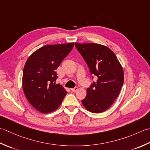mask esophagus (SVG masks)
<instances>
[{
	"label": "esophagus",
	"instance_id": "obj_1",
	"mask_svg": "<svg viewBox=\"0 0 150 150\" xmlns=\"http://www.w3.org/2000/svg\"><path fill=\"white\" fill-rule=\"evenodd\" d=\"M78 90V87H74V88H71V91L72 92H76V91Z\"/></svg>",
	"mask_w": 150,
	"mask_h": 150
}]
</instances>
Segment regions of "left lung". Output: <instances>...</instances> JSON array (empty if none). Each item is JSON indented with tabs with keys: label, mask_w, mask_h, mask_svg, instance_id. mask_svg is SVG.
<instances>
[{
	"label": "left lung",
	"mask_w": 150,
	"mask_h": 150,
	"mask_svg": "<svg viewBox=\"0 0 150 150\" xmlns=\"http://www.w3.org/2000/svg\"><path fill=\"white\" fill-rule=\"evenodd\" d=\"M75 46L91 74L98 78L87 89L82 103L87 111L100 113L111 107L120 93L124 79L123 69L113 52L106 46L78 42Z\"/></svg>",
	"instance_id": "8db88e82"
}]
</instances>
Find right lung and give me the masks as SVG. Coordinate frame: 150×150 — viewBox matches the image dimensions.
Masks as SVG:
<instances>
[{
    "label": "right lung",
    "instance_id": "add662e5",
    "mask_svg": "<svg viewBox=\"0 0 150 150\" xmlns=\"http://www.w3.org/2000/svg\"><path fill=\"white\" fill-rule=\"evenodd\" d=\"M74 47V42L47 45L35 51L24 67L23 88L30 104L42 113L59 108L67 92L56 84V70Z\"/></svg>",
    "mask_w": 150,
    "mask_h": 150
}]
</instances>
